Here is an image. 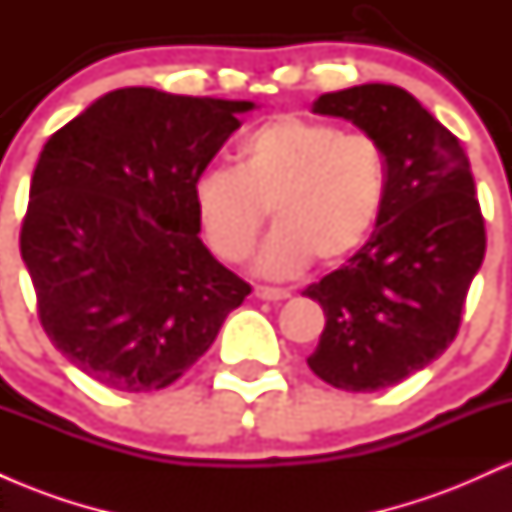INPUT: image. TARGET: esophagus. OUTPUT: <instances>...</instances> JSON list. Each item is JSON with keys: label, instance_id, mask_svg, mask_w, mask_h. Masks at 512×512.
<instances>
[{"label": "esophagus", "instance_id": "1", "mask_svg": "<svg viewBox=\"0 0 512 512\" xmlns=\"http://www.w3.org/2000/svg\"><path fill=\"white\" fill-rule=\"evenodd\" d=\"M291 293L286 289H274V286H255V298L260 301H284Z\"/></svg>", "mask_w": 512, "mask_h": 512}]
</instances>
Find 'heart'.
Wrapping results in <instances>:
<instances>
[{"mask_svg":"<svg viewBox=\"0 0 512 512\" xmlns=\"http://www.w3.org/2000/svg\"><path fill=\"white\" fill-rule=\"evenodd\" d=\"M387 192L383 146L334 122L279 115L240 144L238 168L204 170L195 182L202 236L216 257L240 264L274 231L257 257L264 276H291L317 260L339 264L373 231Z\"/></svg>","mask_w":512,"mask_h":512,"instance_id":"b5f03b06","label":"heart"}]
</instances>
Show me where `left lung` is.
<instances>
[{"label":"left lung","mask_w":512,"mask_h":512,"mask_svg":"<svg viewBox=\"0 0 512 512\" xmlns=\"http://www.w3.org/2000/svg\"><path fill=\"white\" fill-rule=\"evenodd\" d=\"M313 113L378 139L387 192L368 243L303 291L327 317L308 366L339 390H385L436 361L460 330L486 252L472 168L455 134L399 86L322 93Z\"/></svg>","instance_id":"1"}]
</instances>
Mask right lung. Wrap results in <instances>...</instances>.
Here are the masks:
<instances>
[{
	"instance_id": "right-lung-1",
	"label": "right lung",
	"mask_w": 512,
	"mask_h": 512,
	"mask_svg": "<svg viewBox=\"0 0 512 512\" xmlns=\"http://www.w3.org/2000/svg\"><path fill=\"white\" fill-rule=\"evenodd\" d=\"M252 108L117 88L40 151L21 257L45 334L96 383H175L250 293L199 238L195 182Z\"/></svg>"
}]
</instances>
